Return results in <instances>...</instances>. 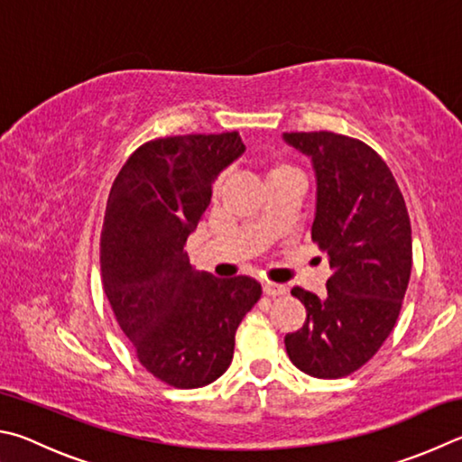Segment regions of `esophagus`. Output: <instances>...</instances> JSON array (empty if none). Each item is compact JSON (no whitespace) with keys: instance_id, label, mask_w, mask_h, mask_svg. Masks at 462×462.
Wrapping results in <instances>:
<instances>
[{"instance_id":"obj_1","label":"esophagus","mask_w":462,"mask_h":462,"mask_svg":"<svg viewBox=\"0 0 462 462\" xmlns=\"http://www.w3.org/2000/svg\"><path fill=\"white\" fill-rule=\"evenodd\" d=\"M263 294L268 298H276V296H284L288 294V288L282 284H273V282H263Z\"/></svg>"}]
</instances>
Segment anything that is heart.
I'll return each instance as SVG.
<instances>
[{
	"mask_svg": "<svg viewBox=\"0 0 462 462\" xmlns=\"http://www.w3.org/2000/svg\"><path fill=\"white\" fill-rule=\"evenodd\" d=\"M263 166V174H265V182H276V180H284V178H294L298 176V170L290 164V162H286L284 158L280 156H270L265 158L262 162ZM223 186V178H217V182L213 184V192L217 194L218 190H221Z\"/></svg>",
	"mask_w": 462,
	"mask_h": 462,
	"instance_id": "b5f03b06",
	"label": "heart"
}]
</instances>
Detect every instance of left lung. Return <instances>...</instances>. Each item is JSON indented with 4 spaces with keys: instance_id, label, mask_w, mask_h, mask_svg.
I'll use <instances>...</instances> for the list:
<instances>
[{
    "instance_id": "1",
    "label": "left lung",
    "mask_w": 462,
    "mask_h": 462,
    "mask_svg": "<svg viewBox=\"0 0 462 462\" xmlns=\"http://www.w3.org/2000/svg\"><path fill=\"white\" fill-rule=\"evenodd\" d=\"M284 140L312 160V241L333 270L322 300L292 288L306 322L286 335V351L304 374L338 379L365 365L398 322L411 272L410 215L392 170L367 143L333 132Z\"/></svg>"
}]
</instances>
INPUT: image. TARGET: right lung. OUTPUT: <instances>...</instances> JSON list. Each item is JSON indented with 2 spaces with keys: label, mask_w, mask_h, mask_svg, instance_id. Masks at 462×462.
<instances>
[{
  "label": "right lung",
  "mask_w": 462,
  "mask_h": 462,
  "mask_svg": "<svg viewBox=\"0 0 462 462\" xmlns=\"http://www.w3.org/2000/svg\"><path fill=\"white\" fill-rule=\"evenodd\" d=\"M244 150L237 132L145 142L119 170L105 208L101 278L113 314L137 361L180 390L225 374L239 322L262 296L247 276L197 272L184 252L217 174Z\"/></svg>",
  "instance_id": "right-lung-1"
}]
</instances>
